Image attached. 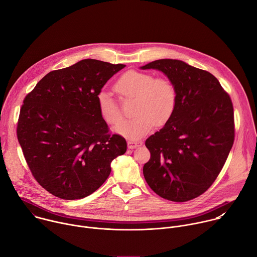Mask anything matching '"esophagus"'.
<instances>
[{
  "mask_svg": "<svg viewBox=\"0 0 257 257\" xmlns=\"http://www.w3.org/2000/svg\"><path fill=\"white\" fill-rule=\"evenodd\" d=\"M128 148L130 150H133V149H136L138 148V146L142 145V141H128Z\"/></svg>",
  "mask_w": 257,
  "mask_h": 257,
  "instance_id": "esophagus-1",
  "label": "esophagus"
}]
</instances>
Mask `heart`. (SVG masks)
Returning <instances> with one entry per match:
<instances>
[{
	"label": "heart",
	"instance_id": "b5f03b06",
	"mask_svg": "<svg viewBox=\"0 0 257 257\" xmlns=\"http://www.w3.org/2000/svg\"><path fill=\"white\" fill-rule=\"evenodd\" d=\"M115 90L122 99L134 98L135 117L116 126L114 131L128 139H139L150 133L155 125L164 126L173 116L177 104V90L166 77L154 78L149 73L128 71L117 80ZM98 112L109 125L118 124L123 116L117 100L104 90L96 96Z\"/></svg>",
	"mask_w": 257,
	"mask_h": 257
}]
</instances>
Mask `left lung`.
Instances as JSON below:
<instances>
[{"label":"left lung","instance_id":"1","mask_svg":"<svg viewBox=\"0 0 257 257\" xmlns=\"http://www.w3.org/2000/svg\"><path fill=\"white\" fill-rule=\"evenodd\" d=\"M140 69L163 72L177 90L173 116L145 140L151 152L145 181L165 199L196 198L211 186L233 146L232 100L209 72L183 61L162 59Z\"/></svg>","mask_w":257,"mask_h":257}]
</instances>
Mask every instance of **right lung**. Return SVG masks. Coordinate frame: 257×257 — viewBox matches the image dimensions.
<instances>
[{
	"label": "right lung",
	"instance_id": "right-lung-1",
	"mask_svg": "<svg viewBox=\"0 0 257 257\" xmlns=\"http://www.w3.org/2000/svg\"><path fill=\"white\" fill-rule=\"evenodd\" d=\"M124 67L81 60L48 73L25 96L18 141L33 177L53 195L68 200L90 195L107 179L112 161L126 153L125 138L108 134L96 101Z\"/></svg>",
	"mask_w": 257,
	"mask_h": 257
}]
</instances>
